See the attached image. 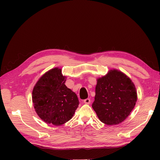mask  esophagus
<instances>
[{
  "label": "esophagus",
  "instance_id": "34e87169",
  "mask_svg": "<svg viewBox=\"0 0 160 160\" xmlns=\"http://www.w3.org/2000/svg\"><path fill=\"white\" fill-rule=\"evenodd\" d=\"M84 103H85V104H90V103H91V100H90V99L88 98V99H85V100H84Z\"/></svg>",
  "mask_w": 160,
  "mask_h": 160
}]
</instances>
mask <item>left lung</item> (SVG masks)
I'll return each mask as SVG.
<instances>
[{"label": "left lung", "mask_w": 160, "mask_h": 160, "mask_svg": "<svg viewBox=\"0 0 160 160\" xmlns=\"http://www.w3.org/2000/svg\"><path fill=\"white\" fill-rule=\"evenodd\" d=\"M138 95L129 77L113 69L97 79L92 108L101 122L109 125L123 122L133 109Z\"/></svg>", "instance_id": "1"}]
</instances>
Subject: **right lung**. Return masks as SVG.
Listing matches in <instances>:
<instances>
[{"instance_id": "1", "label": "right lung", "mask_w": 160, "mask_h": 160, "mask_svg": "<svg viewBox=\"0 0 160 160\" xmlns=\"http://www.w3.org/2000/svg\"><path fill=\"white\" fill-rule=\"evenodd\" d=\"M55 67L43 74L34 86V108L43 122L59 126L69 121L79 106L75 92L65 85L67 77Z\"/></svg>"}]
</instances>
